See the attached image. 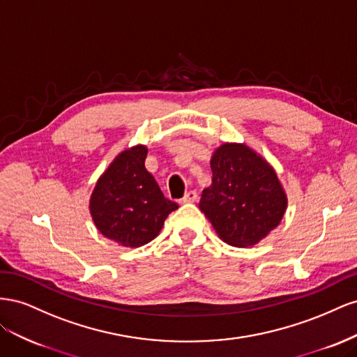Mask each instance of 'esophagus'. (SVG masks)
<instances>
[{
	"mask_svg": "<svg viewBox=\"0 0 357 357\" xmlns=\"http://www.w3.org/2000/svg\"><path fill=\"white\" fill-rule=\"evenodd\" d=\"M197 201H198L197 190H189L186 195L181 198V202H185V204H188V202H197Z\"/></svg>",
	"mask_w": 357,
	"mask_h": 357,
	"instance_id": "esophagus-1",
	"label": "esophagus"
}]
</instances>
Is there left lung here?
I'll return each mask as SVG.
<instances>
[{"mask_svg":"<svg viewBox=\"0 0 357 357\" xmlns=\"http://www.w3.org/2000/svg\"><path fill=\"white\" fill-rule=\"evenodd\" d=\"M211 186L199 208L220 238L235 247L255 245L282 222L287 198L274 168L250 147L222 144L211 158Z\"/></svg>","mask_w":357,"mask_h":357,"instance_id":"left-lung-1","label":"left lung"}]
</instances>
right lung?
Wrapping results in <instances>:
<instances>
[{
    "mask_svg": "<svg viewBox=\"0 0 357 357\" xmlns=\"http://www.w3.org/2000/svg\"><path fill=\"white\" fill-rule=\"evenodd\" d=\"M146 146L119 155L96 181L89 208L98 231L123 247H139L160 232L176 202L164 197L144 167Z\"/></svg>",
    "mask_w": 357,
    "mask_h": 357,
    "instance_id": "1",
    "label": "right lung"
}]
</instances>
